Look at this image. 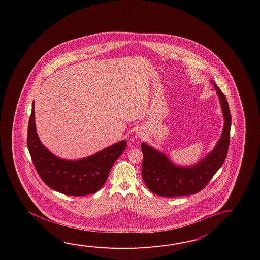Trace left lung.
Returning <instances> with one entry per match:
<instances>
[{
	"instance_id": "left-lung-1",
	"label": "left lung",
	"mask_w": 260,
	"mask_h": 260,
	"mask_svg": "<svg viewBox=\"0 0 260 260\" xmlns=\"http://www.w3.org/2000/svg\"><path fill=\"white\" fill-rule=\"evenodd\" d=\"M212 83L220 100L224 116V127L215 149L198 164L186 167L174 165L164 153L143 142L141 173L144 182L151 192L169 198L197 193L208 184L225 161L230 145L232 115L225 94L216 83Z\"/></svg>"
}]
</instances>
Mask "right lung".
I'll use <instances>...</instances> for the list:
<instances>
[{
	"label": "right lung",
	"instance_id": "obj_1",
	"mask_svg": "<svg viewBox=\"0 0 260 260\" xmlns=\"http://www.w3.org/2000/svg\"><path fill=\"white\" fill-rule=\"evenodd\" d=\"M34 101L28 126V149L34 167L49 188L71 196L95 193L103 187L115 160L126 148V140L78 160H63L41 143L35 127Z\"/></svg>",
	"mask_w": 260,
	"mask_h": 260
}]
</instances>
